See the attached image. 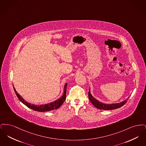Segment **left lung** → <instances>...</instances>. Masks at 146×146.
<instances>
[{
    "label": "left lung",
    "instance_id": "8db88e82",
    "mask_svg": "<svg viewBox=\"0 0 146 146\" xmlns=\"http://www.w3.org/2000/svg\"><path fill=\"white\" fill-rule=\"evenodd\" d=\"M90 90H89L88 95H89V100L92 103V104H93L95 107H96L99 110H114V109H117L121 107H122L123 105L126 103L128 98L129 97H128L127 99H126L125 101L119 103V104H103L98 101H97L96 99H95L94 97H93L90 94Z\"/></svg>",
    "mask_w": 146,
    "mask_h": 146
}]
</instances>
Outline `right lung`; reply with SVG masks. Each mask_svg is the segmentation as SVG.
I'll return each mask as SVG.
<instances>
[{
  "mask_svg": "<svg viewBox=\"0 0 146 146\" xmlns=\"http://www.w3.org/2000/svg\"><path fill=\"white\" fill-rule=\"evenodd\" d=\"M67 85V84H66V85H64V93H63L62 97L53 102L45 104V105H35V104L28 103L27 102L25 101L24 100V99L17 93V92L16 91L14 87V89L15 92V94H16L17 97H18V98L19 99V100L25 105H26L27 107H28V108H29L33 110L36 111H52L54 110H56V109L58 108L63 104L64 101L66 100V98Z\"/></svg>",
  "mask_w": 146,
  "mask_h": 146,
  "instance_id": "obj_1",
  "label": "right lung"
}]
</instances>
